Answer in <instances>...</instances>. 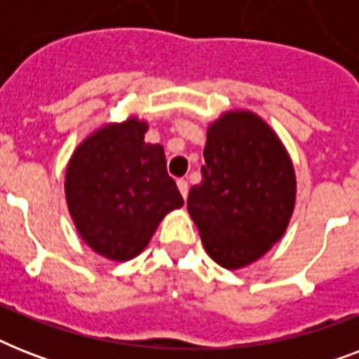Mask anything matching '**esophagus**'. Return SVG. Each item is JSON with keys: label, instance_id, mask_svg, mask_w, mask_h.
Wrapping results in <instances>:
<instances>
[{"label": "esophagus", "instance_id": "34e87169", "mask_svg": "<svg viewBox=\"0 0 359 359\" xmlns=\"http://www.w3.org/2000/svg\"><path fill=\"white\" fill-rule=\"evenodd\" d=\"M177 186H179L180 194H182V197H188V190H190V186H188V180L186 179H179L177 180Z\"/></svg>", "mask_w": 359, "mask_h": 359}]
</instances>
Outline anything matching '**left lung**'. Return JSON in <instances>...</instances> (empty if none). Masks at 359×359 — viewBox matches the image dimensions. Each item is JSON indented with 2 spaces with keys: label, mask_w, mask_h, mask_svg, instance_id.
Masks as SVG:
<instances>
[{
  "label": "left lung",
  "mask_w": 359,
  "mask_h": 359,
  "mask_svg": "<svg viewBox=\"0 0 359 359\" xmlns=\"http://www.w3.org/2000/svg\"><path fill=\"white\" fill-rule=\"evenodd\" d=\"M203 156L188 212L208 255L219 266L242 268L283 236L294 208V168L278 135L250 111L210 124Z\"/></svg>",
  "instance_id": "8db88e82"
}]
</instances>
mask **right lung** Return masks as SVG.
<instances>
[{"mask_svg":"<svg viewBox=\"0 0 359 359\" xmlns=\"http://www.w3.org/2000/svg\"><path fill=\"white\" fill-rule=\"evenodd\" d=\"M147 123L104 126L70 158L65 194L76 229L100 255L128 261L184 199L168 175L162 145L145 143Z\"/></svg>","mask_w":359,"mask_h":359,"instance_id":"add662e5","label":"right lung"}]
</instances>
